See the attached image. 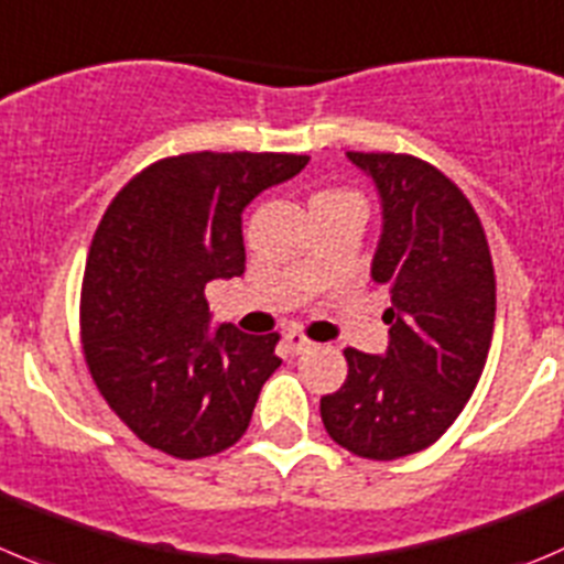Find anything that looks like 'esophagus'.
I'll list each match as a JSON object with an SVG mask.
<instances>
[{
    "label": "esophagus",
    "mask_w": 564,
    "mask_h": 564,
    "mask_svg": "<svg viewBox=\"0 0 564 564\" xmlns=\"http://www.w3.org/2000/svg\"><path fill=\"white\" fill-rule=\"evenodd\" d=\"M283 338H286V344H289V349H292V355H303V352H308L311 347H314V341H308V338H305L300 330H289Z\"/></svg>",
    "instance_id": "esophagus-1"
}]
</instances>
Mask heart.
<instances>
[{"label":"heart","mask_w":564,"mask_h":564,"mask_svg":"<svg viewBox=\"0 0 564 564\" xmlns=\"http://www.w3.org/2000/svg\"><path fill=\"white\" fill-rule=\"evenodd\" d=\"M336 195H344V193H322V195H316V198H336Z\"/></svg>","instance_id":"obj_1"}]
</instances>
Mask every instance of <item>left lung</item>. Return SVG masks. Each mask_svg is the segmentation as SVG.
<instances>
[{
  "mask_svg": "<svg viewBox=\"0 0 564 564\" xmlns=\"http://www.w3.org/2000/svg\"><path fill=\"white\" fill-rule=\"evenodd\" d=\"M347 160L380 198L371 281L391 292L388 347L344 349L347 380L319 410L338 446L397 460L435 444L482 377L496 322L494 261L474 206L433 165L360 151Z\"/></svg>",
  "mask_w": 564,
  "mask_h": 564,
  "instance_id": "obj_1",
  "label": "left lung"
}]
</instances>
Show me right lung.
Returning <instances> with one entry per match:
<instances>
[{"instance_id": "right-lung-1", "label": "right lung", "mask_w": 564, "mask_h": 564, "mask_svg": "<svg viewBox=\"0 0 564 564\" xmlns=\"http://www.w3.org/2000/svg\"><path fill=\"white\" fill-rule=\"evenodd\" d=\"M305 165L294 154H182L109 204L82 283V344L101 397L143 444L198 460L248 430L281 366L278 333L217 325L204 289L242 275L245 206Z\"/></svg>"}]
</instances>
